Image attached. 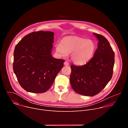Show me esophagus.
<instances>
[{
	"label": "esophagus",
	"mask_w": 128,
	"mask_h": 128,
	"mask_svg": "<svg viewBox=\"0 0 128 128\" xmlns=\"http://www.w3.org/2000/svg\"><path fill=\"white\" fill-rule=\"evenodd\" d=\"M64 64L65 66H69V63H68L67 61H65V62L64 63Z\"/></svg>",
	"instance_id": "obj_1"
}]
</instances>
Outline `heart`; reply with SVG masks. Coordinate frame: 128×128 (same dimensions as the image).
<instances>
[{"mask_svg":"<svg viewBox=\"0 0 128 128\" xmlns=\"http://www.w3.org/2000/svg\"><path fill=\"white\" fill-rule=\"evenodd\" d=\"M96 49V44L92 40L78 36H67L62 39L61 44L56 45V52L60 56L66 57L71 53V60L79 65L86 63L92 59Z\"/></svg>","mask_w":128,"mask_h":128,"instance_id":"1","label":"heart"}]
</instances>
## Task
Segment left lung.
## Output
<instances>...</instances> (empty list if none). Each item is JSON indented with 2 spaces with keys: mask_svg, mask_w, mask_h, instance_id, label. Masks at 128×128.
Returning a JSON list of instances; mask_svg holds the SVG:
<instances>
[{
  "mask_svg": "<svg viewBox=\"0 0 128 128\" xmlns=\"http://www.w3.org/2000/svg\"><path fill=\"white\" fill-rule=\"evenodd\" d=\"M97 38L98 48L94 56L86 64L71 65L70 82L79 94L94 96L105 87L112 76L114 53L107 39L93 33Z\"/></svg>",
  "mask_w": 128,
  "mask_h": 128,
  "instance_id": "1",
  "label": "left lung"
}]
</instances>
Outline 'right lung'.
<instances>
[{
  "mask_svg": "<svg viewBox=\"0 0 128 128\" xmlns=\"http://www.w3.org/2000/svg\"><path fill=\"white\" fill-rule=\"evenodd\" d=\"M54 33L40 31L26 35L14 52L13 70L27 92L44 93L49 89L65 61L52 57Z\"/></svg>",
  "mask_w": 128,
  "mask_h": 128,
  "instance_id": "right-lung-1",
  "label": "right lung"
}]
</instances>
